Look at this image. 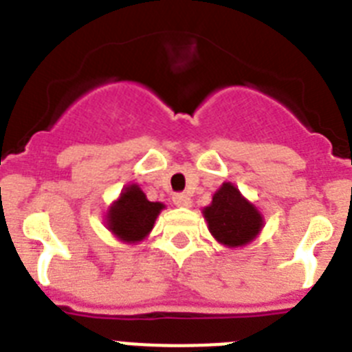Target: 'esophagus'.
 <instances>
[{
  "label": "esophagus",
  "instance_id": "obj_1",
  "mask_svg": "<svg viewBox=\"0 0 352 352\" xmlns=\"http://www.w3.org/2000/svg\"><path fill=\"white\" fill-rule=\"evenodd\" d=\"M173 203L176 204V206H190L192 199L186 194H183V192H178V194L173 195Z\"/></svg>",
  "mask_w": 352,
  "mask_h": 352
}]
</instances>
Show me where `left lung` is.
<instances>
[{
    "mask_svg": "<svg viewBox=\"0 0 352 352\" xmlns=\"http://www.w3.org/2000/svg\"><path fill=\"white\" fill-rule=\"evenodd\" d=\"M211 234L227 247H241L257 236L263 227L259 211L245 201L231 183H223L213 201L204 208Z\"/></svg>",
    "mask_w": 352,
    "mask_h": 352,
    "instance_id": "obj_1",
    "label": "left lung"
}]
</instances>
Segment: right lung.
Returning a JSON list of instances; mask_svg holds the SVG:
<instances>
[{
	"label": "right lung",
	"instance_id": "obj_1",
	"mask_svg": "<svg viewBox=\"0 0 352 352\" xmlns=\"http://www.w3.org/2000/svg\"><path fill=\"white\" fill-rule=\"evenodd\" d=\"M162 208V203L148 201L138 185L126 186L109 210V229L125 241H141L153 229L155 219Z\"/></svg>",
	"mask_w": 352,
	"mask_h": 352
}]
</instances>
